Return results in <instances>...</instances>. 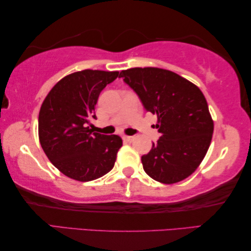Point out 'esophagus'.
<instances>
[{"label": "esophagus", "instance_id": "obj_1", "mask_svg": "<svg viewBox=\"0 0 251 251\" xmlns=\"http://www.w3.org/2000/svg\"><path fill=\"white\" fill-rule=\"evenodd\" d=\"M123 140H126V142H132L134 140L133 135H123Z\"/></svg>", "mask_w": 251, "mask_h": 251}]
</instances>
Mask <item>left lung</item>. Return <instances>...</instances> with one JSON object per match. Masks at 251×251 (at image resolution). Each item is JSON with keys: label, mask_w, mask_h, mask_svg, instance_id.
<instances>
[{"label": "left lung", "mask_w": 251, "mask_h": 251, "mask_svg": "<svg viewBox=\"0 0 251 251\" xmlns=\"http://www.w3.org/2000/svg\"><path fill=\"white\" fill-rule=\"evenodd\" d=\"M123 77L148 112L157 114L161 137L141 157L143 170L155 181L176 183L194 174L210 146L213 121L200 89L169 70L132 68Z\"/></svg>", "instance_id": "left-lung-1"}]
</instances>
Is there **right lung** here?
<instances>
[{
  "label": "right lung",
  "instance_id": "add662e5",
  "mask_svg": "<svg viewBox=\"0 0 251 251\" xmlns=\"http://www.w3.org/2000/svg\"><path fill=\"white\" fill-rule=\"evenodd\" d=\"M118 71L83 70L61 79L51 89L39 113V139L49 160L63 175L91 181L112 169L122 139L89 128L97 119L96 104L102 90Z\"/></svg>",
  "mask_w": 251,
  "mask_h": 251
}]
</instances>
